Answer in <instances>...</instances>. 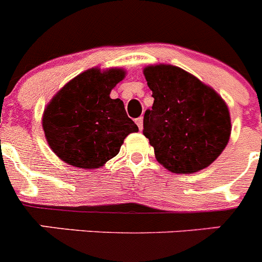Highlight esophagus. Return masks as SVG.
<instances>
[{
    "label": "esophagus",
    "instance_id": "esophagus-1",
    "mask_svg": "<svg viewBox=\"0 0 262 262\" xmlns=\"http://www.w3.org/2000/svg\"><path fill=\"white\" fill-rule=\"evenodd\" d=\"M135 122H136V124H138L139 129L142 131V129H143V118L142 117L138 118V119H135Z\"/></svg>",
    "mask_w": 262,
    "mask_h": 262
}]
</instances>
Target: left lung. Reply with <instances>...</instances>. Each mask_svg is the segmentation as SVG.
<instances>
[{
	"mask_svg": "<svg viewBox=\"0 0 262 262\" xmlns=\"http://www.w3.org/2000/svg\"><path fill=\"white\" fill-rule=\"evenodd\" d=\"M143 72L155 99L145 111L143 134L157 161L182 174L214 163L231 135L230 111L222 97L178 67L159 64Z\"/></svg>",
	"mask_w": 262,
	"mask_h": 262,
	"instance_id": "left-lung-1",
	"label": "left lung"
}]
</instances>
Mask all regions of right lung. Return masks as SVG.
<instances>
[{
  "instance_id": "1",
  "label": "right lung",
  "mask_w": 262,
  "mask_h": 262,
  "mask_svg": "<svg viewBox=\"0 0 262 262\" xmlns=\"http://www.w3.org/2000/svg\"><path fill=\"white\" fill-rule=\"evenodd\" d=\"M124 69L92 68L71 80L51 99L43 114L48 144L67 164L82 169L102 166L119 154L128 134L139 128L119 98L110 92Z\"/></svg>"
}]
</instances>
